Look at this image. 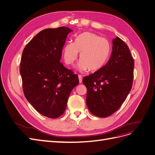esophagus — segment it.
Masks as SVG:
<instances>
[{"label":"esophagus","mask_w":155,"mask_h":155,"mask_svg":"<svg viewBox=\"0 0 155 155\" xmlns=\"http://www.w3.org/2000/svg\"><path fill=\"white\" fill-rule=\"evenodd\" d=\"M78 78H79V83H82V76H81V75H78Z\"/></svg>","instance_id":"obj_1"}]
</instances>
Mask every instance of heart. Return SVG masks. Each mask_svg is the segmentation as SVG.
<instances>
[{
  "label": "heart",
  "mask_w": 155,
  "mask_h": 155,
  "mask_svg": "<svg viewBox=\"0 0 155 155\" xmlns=\"http://www.w3.org/2000/svg\"><path fill=\"white\" fill-rule=\"evenodd\" d=\"M111 51L109 41L90 32L79 35L74 43L68 42L63 48V58L67 65H72L80 53L78 68L81 71H99L107 62Z\"/></svg>",
  "instance_id": "obj_1"
}]
</instances>
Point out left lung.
Wrapping results in <instances>:
<instances>
[{
	"mask_svg": "<svg viewBox=\"0 0 155 155\" xmlns=\"http://www.w3.org/2000/svg\"><path fill=\"white\" fill-rule=\"evenodd\" d=\"M133 68L128 46L117 36L108 63L83 79L87 89V105L93 115L107 117L120 107L132 87Z\"/></svg>",
	"mask_w": 155,
	"mask_h": 155,
	"instance_id": "1",
	"label": "left lung"
}]
</instances>
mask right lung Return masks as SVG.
<instances>
[{
	"mask_svg": "<svg viewBox=\"0 0 155 155\" xmlns=\"http://www.w3.org/2000/svg\"><path fill=\"white\" fill-rule=\"evenodd\" d=\"M72 31L67 27L42 30L22 52L20 73L25 97L49 118L63 115L69 95L79 83L77 74L60 62L63 47Z\"/></svg>",
	"mask_w": 155,
	"mask_h": 155,
	"instance_id": "add662e5",
	"label": "right lung"
}]
</instances>
